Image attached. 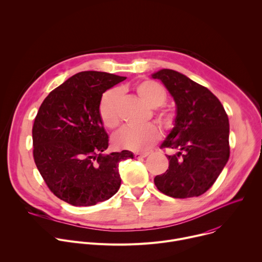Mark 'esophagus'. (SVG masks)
Masks as SVG:
<instances>
[{
  "mask_svg": "<svg viewBox=\"0 0 262 262\" xmlns=\"http://www.w3.org/2000/svg\"><path fill=\"white\" fill-rule=\"evenodd\" d=\"M148 156H149V152H136L135 154L136 159H142V158H146Z\"/></svg>",
  "mask_w": 262,
  "mask_h": 262,
  "instance_id": "34e87169",
  "label": "esophagus"
}]
</instances>
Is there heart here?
I'll return each instance as SVG.
<instances>
[{
    "instance_id": "obj_1",
    "label": "heart",
    "mask_w": 262,
    "mask_h": 262,
    "mask_svg": "<svg viewBox=\"0 0 262 262\" xmlns=\"http://www.w3.org/2000/svg\"><path fill=\"white\" fill-rule=\"evenodd\" d=\"M137 94L143 102L152 108L159 107L165 103L167 92L163 86L154 81H143L136 87ZM121 98L120 91L112 89L106 91L99 104V114L103 124L108 128H116L120 123L119 102ZM160 120L169 126L172 124L173 116L168 112H162L159 115ZM160 138V130L154 124H147L141 127H125L121 129L114 138L113 143L119 149H127L132 151H144L151 147Z\"/></svg>"
}]
</instances>
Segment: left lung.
<instances>
[{"instance_id": "8db88e82", "label": "left lung", "mask_w": 262, "mask_h": 262, "mask_svg": "<svg viewBox=\"0 0 262 262\" xmlns=\"http://www.w3.org/2000/svg\"><path fill=\"white\" fill-rule=\"evenodd\" d=\"M151 78L164 84L176 104L174 126L161 145L175 154L166 156L169 169L155 177V184L173 198L198 197L214 183L229 160L228 116L207 88L184 74L161 69Z\"/></svg>"}]
</instances>
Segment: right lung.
<instances>
[{
    "label": "right lung",
    "instance_id": "add662e5",
    "mask_svg": "<svg viewBox=\"0 0 262 262\" xmlns=\"http://www.w3.org/2000/svg\"><path fill=\"white\" fill-rule=\"evenodd\" d=\"M125 77L82 71L54 89L34 121V161L49 189L74 206H91L114 196L121 184L119 163L128 150L103 154L108 137L99 114L102 93Z\"/></svg>",
    "mask_w": 262,
    "mask_h": 262
}]
</instances>
